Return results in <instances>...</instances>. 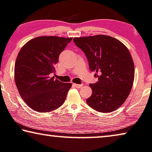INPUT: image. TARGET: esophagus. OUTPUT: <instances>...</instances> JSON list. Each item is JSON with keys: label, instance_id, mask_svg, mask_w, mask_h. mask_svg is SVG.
Wrapping results in <instances>:
<instances>
[{"label": "esophagus", "instance_id": "1", "mask_svg": "<svg viewBox=\"0 0 152 152\" xmlns=\"http://www.w3.org/2000/svg\"><path fill=\"white\" fill-rule=\"evenodd\" d=\"M73 85L76 88H81L83 87V85H78V84H73Z\"/></svg>", "mask_w": 152, "mask_h": 152}]
</instances>
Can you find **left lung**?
<instances>
[{"instance_id":"1","label":"left lung","mask_w":152,"mask_h":152,"mask_svg":"<svg viewBox=\"0 0 152 152\" xmlns=\"http://www.w3.org/2000/svg\"><path fill=\"white\" fill-rule=\"evenodd\" d=\"M85 54L91 71L98 81L90 84L92 95L87 99L91 108L110 113L123 104L132 89L134 65L128 49L110 36L98 35L74 38Z\"/></svg>"}]
</instances>
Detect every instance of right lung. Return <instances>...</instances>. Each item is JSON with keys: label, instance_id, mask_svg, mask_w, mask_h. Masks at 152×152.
<instances>
[{"label": "right lung", "instance_id": "1", "mask_svg": "<svg viewBox=\"0 0 152 152\" xmlns=\"http://www.w3.org/2000/svg\"><path fill=\"white\" fill-rule=\"evenodd\" d=\"M72 37L42 36L28 41L18 54L14 78L19 94L31 108L39 113L53 111L65 100L71 83L60 82L50 74L58 56Z\"/></svg>", "mask_w": 152, "mask_h": 152}]
</instances>
